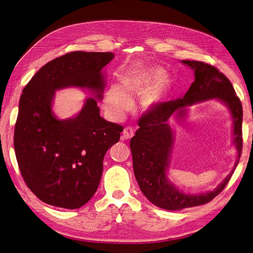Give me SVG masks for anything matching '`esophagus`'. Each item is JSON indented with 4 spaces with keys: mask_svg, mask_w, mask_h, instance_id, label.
<instances>
[{
    "mask_svg": "<svg viewBox=\"0 0 253 253\" xmlns=\"http://www.w3.org/2000/svg\"><path fill=\"white\" fill-rule=\"evenodd\" d=\"M134 129L131 128V127H129V126H127V127H126L125 129H124V131H123V136H122V139L123 140H129L131 137L134 136Z\"/></svg>",
    "mask_w": 253,
    "mask_h": 253,
    "instance_id": "obj_1",
    "label": "esophagus"
}]
</instances>
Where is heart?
I'll use <instances>...</instances> for the list:
<instances>
[{"mask_svg": "<svg viewBox=\"0 0 253 253\" xmlns=\"http://www.w3.org/2000/svg\"><path fill=\"white\" fill-rule=\"evenodd\" d=\"M122 85L113 84L104 94V109L112 120H122L141 98L144 111H155L169 97L171 80L156 65L136 64L120 75Z\"/></svg>", "mask_w": 253, "mask_h": 253, "instance_id": "1", "label": "heart"}]
</instances>
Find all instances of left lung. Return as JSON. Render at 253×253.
I'll use <instances>...</instances> for the list:
<instances>
[{
	"instance_id": "left-lung-1",
	"label": "left lung",
	"mask_w": 253,
	"mask_h": 253,
	"mask_svg": "<svg viewBox=\"0 0 253 253\" xmlns=\"http://www.w3.org/2000/svg\"><path fill=\"white\" fill-rule=\"evenodd\" d=\"M195 72V81L183 98L165 102L158 110L151 111L139 120V128L130 139V151L137 182L142 192L152 204L162 209L175 211L204 205L223 190L235 171V168L223 181L211 191L200 195H187L168 179L174 131L170 126L172 118L183 119L188 107L207 100L222 102L233 118V143L238 152L239 163L242 152V104L236 91L222 73L211 65L198 61H181Z\"/></svg>"
}]
</instances>
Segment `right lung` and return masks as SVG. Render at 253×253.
I'll use <instances>...</instances> for the list:
<instances>
[{
  "mask_svg": "<svg viewBox=\"0 0 253 253\" xmlns=\"http://www.w3.org/2000/svg\"><path fill=\"white\" fill-rule=\"evenodd\" d=\"M112 52L74 51L43 66L22 90L14 129L20 173L33 194L48 205L77 209L92 198L103 173L107 150L119 141L124 127L100 115L103 68ZM89 89L74 118L58 120L52 112L55 90Z\"/></svg>",
  "mask_w": 253,
  "mask_h": 253,
  "instance_id": "obj_1",
  "label": "right lung"
}]
</instances>
